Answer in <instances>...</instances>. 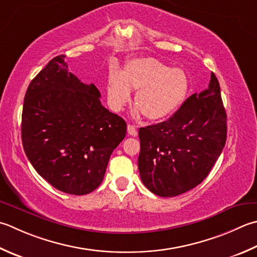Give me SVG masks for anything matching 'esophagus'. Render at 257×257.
I'll list each match as a JSON object with an SVG mask.
<instances>
[{"label":"esophagus","mask_w":257,"mask_h":257,"mask_svg":"<svg viewBox=\"0 0 257 257\" xmlns=\"http://www.w3.org/2000/svg\"><path fill=\"white\" fill-rule=\"evenodd\" d=\"M127 130H128V135L134 136V137H136V136H137V134H138L137 128H136L135 125H133V124H128Z\"/></svg>","instance_id":"34e87169"}]
</instances>
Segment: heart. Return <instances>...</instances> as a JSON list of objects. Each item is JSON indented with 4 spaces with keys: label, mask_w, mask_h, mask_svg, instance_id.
Listing matches in <instances>:
<instances>
[{
    "label": "heart",
    "mask_w": 257,
    "mask_h": 257,
    "mask_svg": "<svg viewBox=\"0 0 257 257\" xmlns=\"http://www.w3.org/2000/svg\"><path fill=\"white\" fill-rule=\"evenodd\" d=\"M135 94V114L150 121L172 115L187 98L189 80L183 69L170 68L158 59L134 58L124 63L121 72L111 70L107 79L108 102L114 111L129 102Z\"/></svg>",
    "instance_id": "b5f03b06"
}]
</instances>
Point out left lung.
Returning a JSON list of instances; mask_svg holds the SVG:
<instances>
[{
    "label": "left lung",
    "mask_w": 257,
    "mask_h": 257,
    "mask_svg": "<svg viewBox=\"0 0 257 257\" xmlns=\"http://www.w3.org/2000/svg\"><path fill=\"white\" fill-rule=\"evenodd\" d=\"M227 117L219 82L194 93L164 122L139 129L140 178L150 192L174 197L199 185L222 154Z\"/></svg>",
    "instance_id": "obj_1"
}]
</instances>
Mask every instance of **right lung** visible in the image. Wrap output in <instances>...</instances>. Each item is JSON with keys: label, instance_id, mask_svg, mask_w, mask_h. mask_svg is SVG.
Segmentation results:
<instances>
[{"label": "right lung", "instance_id": "right-lung-1", "mask_svg": "<svg viewBox=\"0 0 257 257\" xmlns=\"http://www.w3.org/2000/svg\"><path fill=\"white\" fill-rule=\"evenodd\" d=\"M125 132L124 120L100 102L97 87L68 71L64 55L53 58L29 84L23 149L38 174L63 193L93 192Z\"/></svg>", "mask_w": 257, "mask_h": 257}]
</instances>
